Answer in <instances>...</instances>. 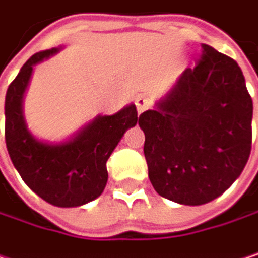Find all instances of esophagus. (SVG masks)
<instances>
[{"instance_id":"34e87169","label":"esophagus","mask_w":258,"mask_h":258,"mask_svg":"<svg viewBox=\"0 0 258 258\" xmlns=\"http://www.w3.org/2000/svg\"><path fill=\"white\" fill-rule=\"evenodd\" d=\"M135 105H137L138 114H141L143 111H146V109L149 108V99H147V97H144V96H140V97H137Z\"/></svg>"}]
</instances>
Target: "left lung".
<instances>
[{
	"instance_id": "1",
	"label": "left lung",
	"mask_w": 258,
	"mask_h": 258,
	"mask_svg": "<svg viewBox=\"0 0 258 258\" xmlns=\"http://www.w3.org/2000/svg\"><path fill=\"white\" fill-rule=\"evenodd\" d=\"M138 124L149 179L164 198L206 204L243 171L252 143V99L237 63L209 45Z\"/></svg>"
}]
</instances>
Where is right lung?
<instances>
[{"instance_id":"right-lung-1","label":"right lung","mask_w":258,"mask_h":258,"mask_svg":"<svg viewBox=\"0 0 258 258\" xmlns=\"http://www.w3.org/2000/svg\"><path fill=\"white\" fill-rule=\"evenodd\" d=\"M60 48L34 54L22 66L6 94V146L27 186L57 207H78L103 192L106 161L129 127L138 121L134 103L114 115H97L73 138L63 143L37 140L27 127L22 102L33 67L55 55Z\"/></svg>"}]
</instances>
